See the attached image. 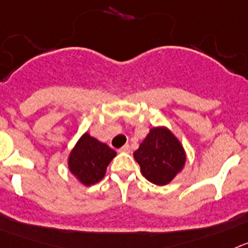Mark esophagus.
<instances>
[{"instance_id": "1", "label": "esophagus", "mask_w": 248, "mask_h": 248, "mask_svg": "<svg viewBox=\"0 0 248 248\" xmlns=\"http://www.w3.org/2000/svg\"><path fill=\"white\" fill-rule=\"evenodd\" d=\"M120 151H121V152H130V151H131L130 145H124V146H122V147L120 148Z\"/></svg>"}]
</instances>
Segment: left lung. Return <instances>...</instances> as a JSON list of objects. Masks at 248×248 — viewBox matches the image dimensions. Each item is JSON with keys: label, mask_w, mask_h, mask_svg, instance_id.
Instances as JSON below:
<instances>
[{"label": "left lung", "mask_w": 248, "mask_h": 248, "mask_svg": "<svg viewBox=\"0 0 248 248\" xmlns=\"http://www.w3.org/2000/svg\"><path fill=\"white\" fill-rule=\"evenodd\" d=\"M133 157L141 167L142 175L158 186L167 185L182 170L186 155L177 139L165 127L150 130Z\"/></svg>", "instance_id": "obj_1"}]
</instances>
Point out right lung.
<instances>
[{"mask_svg":"<svg viewBox=\"0 0 248 248\" xmlns=\"http://www.w3.org/2000/svg\"><path fill=\"white\" fill-rule=\"evenodd\" d=\"M115 156V151L106 143L85 133L71 152L68 167L83 185L91 186L102 180L107 166Z\"/></svg>","mask_w":248,"mask_h":248,"instance_id":"1","label":"right lung"}]
</instances>
